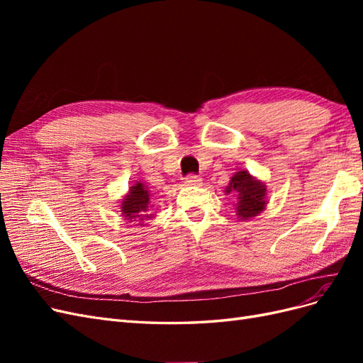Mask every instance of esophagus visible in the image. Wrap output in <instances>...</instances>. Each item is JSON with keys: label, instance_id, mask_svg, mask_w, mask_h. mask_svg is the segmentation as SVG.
Returning a JSON list of instances; mask_svg holds the SVG:
<instances>
[{"label": "esophagus", "instance_id": "obj_1", "mask_svg": "<svg viewBox=\"0 0 363 363\" xmlns=\"http://www.w3.org/2000/svg\"><path fill=\"white\" fill-rule=\"evenodd\" d=\"M186 186H200L201 184V179L200 177H196V175H188V177L184 179V182H183Z\"/></svg>", "mask_w": 363, "mask_h": 363}]
</instances>
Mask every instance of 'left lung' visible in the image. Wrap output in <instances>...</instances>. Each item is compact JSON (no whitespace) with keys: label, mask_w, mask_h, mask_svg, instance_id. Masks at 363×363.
<instances>
[{"label":"left lung","mask_w":363,"mask_h":363,"mask_svg":"<svg viewBox=\"0 0 363 363\" xmlns=\"http://www.w3.org/2000/svg\"><path fill=\"white\" fill-rule=\"evenodd\" d=\"M225 194H235L236 215L242 221H250L251 218L259 216L267 208V184L262 180L252 177V175L240 169L233 174L230 179Z\"/></svg>","instance_id":"left-lung-1"}]
</instances>
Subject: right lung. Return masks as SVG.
Returning <instances> with one entry per match:
<instances>
[{
	"mask_svg": "<svg viewBox=\"0 0 363 363\" xmlns=\"http://www.w3.org/2000/svg\"><path fill=\"white\" fill-rule=\"evenodd\" d=\"M151 192L144 183L136 182L133 186H130L128 192L124 195L123 201L119 204L121 215L128 223H138V225H144L145 219L155 216L151 213Z\"/></svg>",
	"mask_w": 363,
	"mask_h": 363,
	"instance_id": "add662e5",
	"label": "right lung"
}]
</instances>
